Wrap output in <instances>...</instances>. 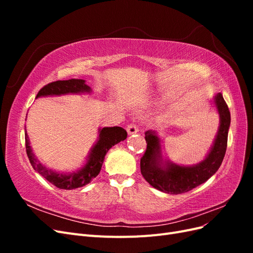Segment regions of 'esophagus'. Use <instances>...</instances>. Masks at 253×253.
<instances>
[{
  "instance_id": "esophagus-1",
  "label": "esophagus",
  "mask_w": 253,
  "mask_h": 253,
  "mask_svg": "<svg viewBox=\"0 0 253 253\" xmlns=\"http://www.w3.org/2000/svg\"><path fill=\"white\" fill-rule=\"evenodd\" d=\"M126 131H127L128 135H132V134H136L137 132H138L139 128H138V126H137V125L131 124L126 126Z\"/></svg>"
}]
</instances>
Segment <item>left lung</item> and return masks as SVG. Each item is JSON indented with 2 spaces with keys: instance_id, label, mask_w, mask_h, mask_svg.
I'll list each match as a JSON object with an SVG mask.
<instances>
[{
  "instance_id": "left-lung-1",
  "label": "left lung",
  "mask_w": 253,
  "mask_h": 253,
  "mask_svg": "<svg viewBox=\"0 0 253 253\" xmlns=\"http://www.w3.org/2000/svg\"><path fill=\"white\" fill-rule=\"evenodd\" d=\"M214 102L220 118L218 132L209 154L195 166L183 167L169 162L164 164L157 135L152 131L144 133L147 150L140 159V171L152 187L165 193H185L202 185L218 170L225 157L231 117L223 95L218 93Z\"/></svg>"
}]
</instances>
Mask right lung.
Returning a JSON list of instances; mask_svg holds the SVG:
<instances>
[{
    "label": "right lung",
    "instance_id": "right-lung-1",
    "mask_svg": "<svg viewBox=\"0 0 253 253\" xmlns=\"http://www.w3.org/2000/svg\"><path fill=\"white\" fill-rule=\"evenodd\" d=\"M90 87L85 84V81L82 79H70V80H58L50 82L44 85L38 93L37 97L42 96H59L64 94H76V93H88ZM127 137V133L125 128L120 126L103 127L99 129V139L94 145L87 162L81 170L71 174L59 173L45 168L39 160H38L33 153L30 147L28 135L25 129V147L26 153L30 164L34 169L41 174L43 177L48 180L53 186L59 189L72 190L80 188L87 185L91 179H94L101 170V167L104 160V156L108 151L117 144L118 142L125 140Z\"/></svg>",
    "mask_w": 253,
    "mask_h": 253
}]
</instances>
